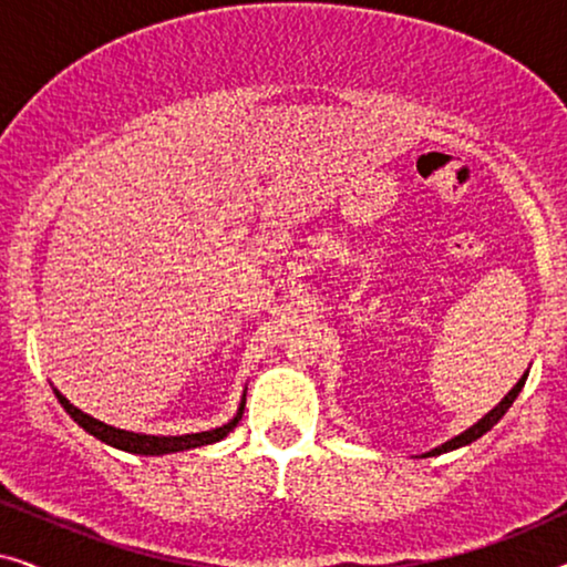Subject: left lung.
Masks as SVG:
<instances>
[{"label": "left lung", "mask_w": 567, "mask_h": 567, "mask_svg": "<svg viewBox=\"0 0 567 567\" xmlns=\"http://www.w3.org/2000/svg\"><path fill=\"white\" fill-rule=\"evenodd\" d=\"M524 382H526V374H524L522 379H518V382H516V386H514V390H511V392L506 394V398H503V400H501V405H495V408L491 410V413H487V415L483 417V421H477L475 425H472V429H467V431H464V433H460V436H456V439H452V441H446V444H444V446L433 449V452H429V456H436V454H441V452H452V449L467 446V444H472V441H475V439H480V436H483V433H487V431H491V429H493V425L501 421V417H503V413H506V410H508L511 405H514V400L518 398V392H522V386H524Z\"/></svg>", "instance_id": "8db88e82"}]
</instances>
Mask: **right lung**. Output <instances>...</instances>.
<instances>
[{"label":"right lung","mask_w":567,"mask_h":567,"mask_svg":"<svg viewBox=\"0 0 567 567\" xmlns=\"http://www.w3.org/2000/svg\"><path fill=\"white\" fill-rule=\"evenodd\" d=\"M53 392H56L61 408H64L66 413L74 417V423H80L84 431L92 433V436L105 441V444H111L115 449H121V452L144 454V456L173 454V452H185V449H198V446L214 444V441H221L224 436H227V433L235 429V425L239 423V417H243V413H245V402H243V405H239V410H237V415L231 417L227 425H221V429L200 431V433H185V436H144V433L121 431V429H113V425L100 423L92 415L82 413L80 408H74L72 402H69L59 390H53Z\"/></svg>","instance_id":"obj_1"}]
</instances>
